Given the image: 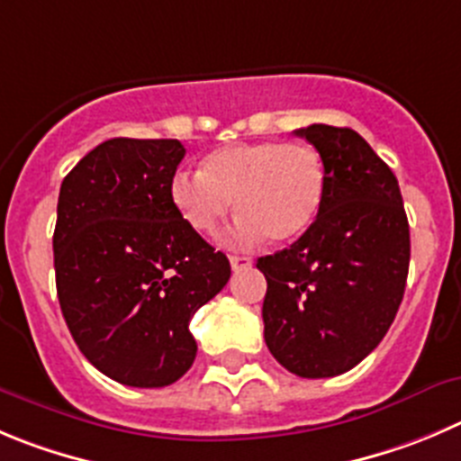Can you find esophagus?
Instances as JSON below:
<instances>
[{
	"label": "esophagus",
	"mask_w": 461,
	"mask_h": 461,
	"mask_svg": "<svg viewBox=\"0 0 461 461\" xmlns=\"http://www.w3.org/2000/svg\"><path fill=\"white\" fill-rule=\"evenodd\" d=\"M230 264L234 270H243V268H248V266H252V259L245 255H231Z\"/></svg>",
	"instance_id": "1"
}]
</instances>
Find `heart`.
<instances>
[{"instance_id": "1", "label": "heart", "mask_w": 461, "mask_h": 461, "mask_svg": "<svg viewBox=\"0 0 461 461\" xmlns=\"http://www.w3.org/2000/svg\"><path fill=\"white\" fill-rule=\"evenodd\" d=\"M322 191L325 170L316 149L279 140L227 145L204 158L202 172L179 170L170 182L172 204L197 234H216L234 200L240 213L230 231L234 245L303 236L316 221Z\"/></svg>"}]
</instances>
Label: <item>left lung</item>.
I'll use <instances>...</instances> for the list:
<instances>
[{
    "mask_svg": "<svg viewBox=\"0 0 461 461\" xmlns=\"http://www.w3.org/2000/svg\"><path fill=\"white\" fill-rule=\"evenodd\" d=\"M321 154L325 191L291 248L257 259L264 339L286 371L334 377L384 339L405 294L410 222L391 167L348 127L298 129Z\"/></svg>",
    "mask_w": 461,
    "mask_h": 461,
    "instance_id": "1",
    "label": "left lung"
}]
</instances>
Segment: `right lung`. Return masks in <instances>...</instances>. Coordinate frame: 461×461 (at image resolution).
<instances>
[{
	"label": "right lung",
	"mask_w": 461,
	"mask_h": 461,
	"mask_svg": "<svg viewBox=\"0 0 461 461\" xmlns=\"http://www.w3.org/2000/svg\"><path fill=\"white\" fill-rule=\"evenodd\" d=\"M175 139H111L63 179L56 294L72 339L111 380L154 389L193 366L188 322L230 279V261L186 225L170 182Z\"/></svg>",
	"instance_id": "add662e5"
}]
</instances>
